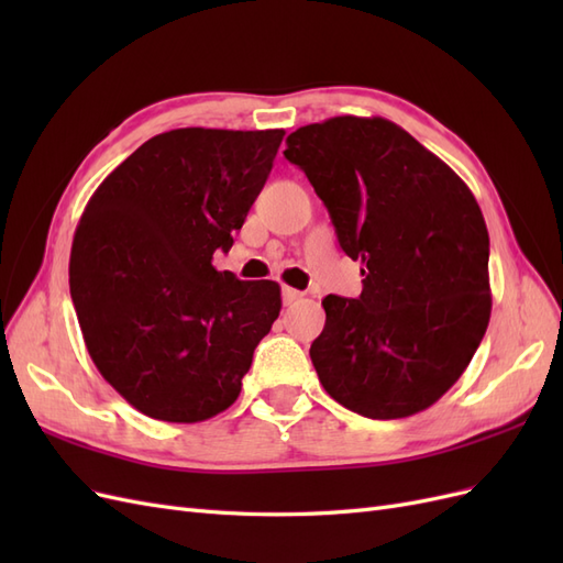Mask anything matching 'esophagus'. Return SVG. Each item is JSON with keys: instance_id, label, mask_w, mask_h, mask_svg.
<instances>
[{"instance_id": "obj_1", "label": "esophagus", "mask_w": 563, "mask_h": 563, "mask_svg": "<svg viewBox=\"0 0 563 563\" xmlns=\"http://www.w3.org/2000/svg\"><path fill=\"white\" fill-rule=\"evenodd\" d=\"M282 298H284V305H294L296 300L302 298V294L296 291V288H291V286H284L282 288Z\"/></svg>"}]
</instances>
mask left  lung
I'll return each mask as SVG.
<instances>
[{"mask_svg": "<svg viewBox=\"0 0 563 563\" xmlns=\"http://www.w3.org/2000/svg\"><path fill=\"white\" fill-rule=\"evenodd\" d=\"M327 203L340 249L362 261L360 298L327 296L310 347L319 383L350 411L408 418L463 376L490 319L488 230L470 187L383 117H331L286 139Z\"/></svg>", "mask_w": 563, "mask_h": 563, "instance_id": "1", "label": "left lung"}]
</instances>
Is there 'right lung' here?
Returning a JSON list of instances; mask_svg holds the SVG:
<instances>
[{"label": "right lung", "mask_w": 563, "mask_h": 563, "mask_svg": "<svg viewBox=\"0 0 563 563\" xmlns=\"http://www.w3.org/2000/svg\"><path fill=\"white\" fill-rule=\"evenodd\" d=\"M282 139L284 129L159 133L84 209L70 296L96 368L135 411L201 422L240 397L282 288L211 261L242 230Z\"/></svg>", "instance_id": "1"}]
</instances>
